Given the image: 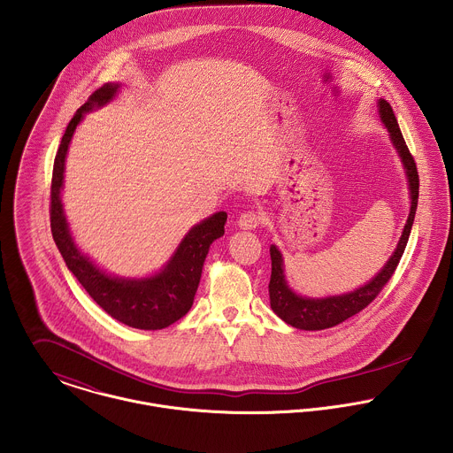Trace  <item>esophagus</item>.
<instances>
[{
  "instance_id": "1",
  "label": "esophagus",
  "mask_w": 453,
  "mask_h": 453,
  "mask_svg": "<svg viewBox=\"0 0 453 453\" xmlns=\"http://www.w3.org/2000/svg\"><path fill=\"white\" fill-rule=\"evenodd\" d=\"M259 221H261L259 214L253 212V211H248V212H242V214L239 216L237 226H239L241 230H255V228H258Z\"/></svg>"
}]
</instances>
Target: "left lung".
I'll list each match as a JSON object with an SVG mask.
<instances>
[{
    "mask_svg": "<svg viewBox=\"0 0 453 453\" xmlns=\"http://www.w3.org/2000/svg\"><path fill=\"white\" fill-rule=\"evenodd\" d=\"M379 119L388 129V139L401 160V165L404 169L408 195H410V212L404 223V228L401 232V237L397 241V246L386 265L363 286L356 288L354 291L342 293V295H329V296H303L296 293L284 272V258L282 253L275 244L270 246V259H272V275L268 284V295H270V307L272 311L284 321V323L305 331H319L326 327H333L336 324L347 321L349 318L361 312L366 305H370L375 296L380 293V289L388 284L392 277L399 259L404 253L411 225L415 219L417 202H418V174L415 167V160L408 151V146L403 139V134L397 126V120L394 117V111L386 99L377 101Z\"/></svg>",
    "mask_w": 453,
    "mask_h": 453,
    "instance_id": "8db88e82",
    "label": "left lung"
}]
</instances>
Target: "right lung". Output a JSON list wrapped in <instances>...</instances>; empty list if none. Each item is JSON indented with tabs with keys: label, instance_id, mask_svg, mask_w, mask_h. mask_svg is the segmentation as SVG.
I'll return each mask as SVG.
<instances>
[{
	"label": "right lung",
	"instance_id": "obj_1",
	"mask_svg": "<svg viewBox=\"0 0 453 453\" xmlns=\"http://www.w3.org/2000/svg\"><path fill=\"white\" fill-rule=\"evenodd\" d=\"M120 88L122 83L117 81L103 85L67 124L54 162L50 226L65 266L104 312L130 327L162 329L181 319L192 309L209 248L225 234L226 212H214L194 225L162 268L144 277L110 273L78 248L71 234L63 203L69 142L83 117L110 104L119 96Z\"/></svg>",
	"mask_w": 453,
	"mask_h": 453
}]
</instances>
